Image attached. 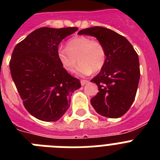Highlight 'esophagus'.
<instances>
[{"instance_id":"obj_1","label":"esophagus","mask_w":160,"mask_h":160,"mask_svg":"<svg viewBox=\"0 0 160 160\" xmlns=\"http://www.w3.org/2000/svg\"><path fill=\"white\" fill-rule=\"evenodd\" d=\"M88 82H89L88 80H80V83H81V85H86V84H87Z\"/></svg>"}]
</instances>
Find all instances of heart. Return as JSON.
Wrapping results in <instances>:
<instances>
[{"instance_id":"1","label":"heart","mask_w":160,"mask_h":160,"mask_svg":"<svg viewBox=\"0 0 160 160\" xmlns=\"http://www.w3.org/2000/svg\"><path fill=\"white\" fill-rule=\"evenodd\" d=\"M59 62L68 72H73L78 60L80 64L76 74L80 76L90 75L104 66L106 60L105 49L100 41H92L87 36H75L66 43V48L60 47L57 50Z\"/></svg>"}]
</instances>
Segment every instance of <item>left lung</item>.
<instances>
[{
    "label": "left lung",
    "instance_id": "1",
    "mask_svg": "<svg viewBox=\"0 0 160 160\" xmlns=\"http://www.w3.org/2000/svg\"><path fill=\"white\" fill-rule=\"evenodd\" d=\"M94 36L105 49L106 60L100 72L90 80L99 92L90 100L95 111L116 119L124 115L134 102L139 85V56L125 37L110 29L94 26L79 31Z\"/></svg>",
    "mask_w": 160,
    "mask_h": 160
}]
</instances>
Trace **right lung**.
<instances>
[{
	"label": "right lung",
	"instance_id": "1",
	"mask_svg": "<svg viewBox=\"0 0 160 160\" xmlns=\"http://www.w3.org/2000/svg\"><path fill=\"white\" fill-rule=\"evenodd\" d=\"M77 27H41L14 49L10 70L27 111L42 121H57L70 105L72 93L81 87L59 62L57 50L63 39Z\"/></svg>",
	"mask_w": 160,
	"mask_h": 160
}]
</instances>
